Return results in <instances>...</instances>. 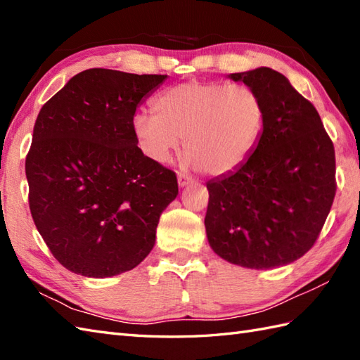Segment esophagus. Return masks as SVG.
Instances as JSON below:
<instances>
[{
    "label": "esophagus",
    "instance_id": "esophagus-1",
    "mask_svg": "<svg viewBox=\"0 0 360 360\" xmlns=\"http://www.w3.org/2000/svg\"><path fill=\"white\" fill-rule=\"evenodd\" d=\"M191 182H193V179H191L187 173H184V172L178 173L179 187H186V186H188V184H191Z\"/></svg>",
    "mask_w": 360,
    "mask_h": 360
}]
</instances>
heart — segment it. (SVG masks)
Wrapping results in <instances>:
<instances>
[{"instance_id":"1","label":"heart","mask_w":360,"mask_h":360,"mask_svg":"<svg viewBox=\"0 0 360 360\" xmlns=\"http://www.w3.org/2000/svg\"><path fill=\"white\" fill-rule=\"evenodd\" d=\"M152 113H138L133 133L144 153L167 164L184 139L188 162L208 176L233 173L262 136L265 108L253 89L188 81L162 90Z\"/></svg>"}]
</instances>
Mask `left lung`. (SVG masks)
<instances>
[{
    "instance_id": "obj_1",
    "label": "left lung",
    "mask_w": 360,
    "mask_h": 360,
    "mask_svg": "<svg viewBox=\"0 0 360 360\" xmlns=\"http://www.w3.org/2000/svg\"><path fill=\"white\" fill-rule=\"evenodd\" d=\"M229 78L259 95L265 125L238 170L207 182V239L230 264L276 269L319 236L336 195L334 147L314 105L282 73L259 67Z\"/></svg>"
}]
</instances>
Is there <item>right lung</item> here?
<instances>
[{"instance_id":"right-lung-1","label":"right lung","mask_w":360,"mask_h":360,"mask_svg":"<svg viewBox=\"0 0 360 360\" xmlns=\"http://www.w3.org/2000/svg\"><path fill=\"white\" fill-rule=\"evenodd\" d=\"M165 78L89 69L39 110L26 158L29 205L39 235L67 270L112 278L152 252L178 181L142 153L131 122Z\"/></svg>"}]
</instances>
